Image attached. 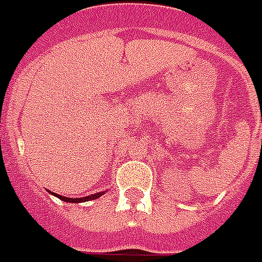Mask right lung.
I'll return each instance as SVG.
<instances>
[{"label": "right lung", "mask_w": 262, "mask_h": 262, "mask_svg": "<svg viewBox=\"0 0 262 262\" xmlns=\"http://www.w3.org/2000/svg\"><path fill=\"white\" fill-rule=\"evenodd\" d=\"M48 192H49L51 194H53V196H56L57 199L66 202V203H83V202H90V200L98 199L100 196H103V194H104V190H103V192H98V193L89 194V196H86V198H75V199H72V198H66V196H62V194L53 193V192H51V190H48Z\"/></svg>", "instance_id": "obj_1"}]
</instances>
